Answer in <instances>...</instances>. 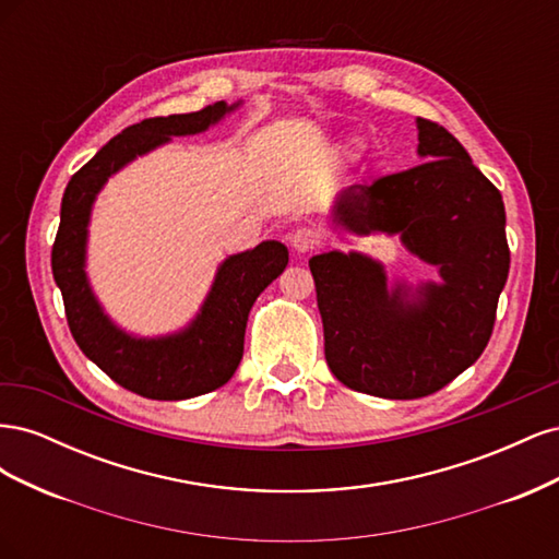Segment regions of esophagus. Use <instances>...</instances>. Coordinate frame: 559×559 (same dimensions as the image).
I'll return each mask as SVG.
<instances>
[{
	"mask_svg": "<svg viewBox=\"0 0 559 559\" xmlns=\"http://www.w3.org/2000/svg\"><path fill=\"white\" fill-rule=\"evenodd\" d=\"M319 233L314 230V228H296L292 235H289V242H292V247L298 251V253H308V251H312V249H317L319 247Z\"/></svg>",
	"mask_w": 559,
	"mask_h": 559,
	"instance_id": "esophagus-1",
	"label": "esophagus"
}]
</instances>
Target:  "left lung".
I'll list each match as a JSON object with an SVG mask.
<instances>
[{
    "label": "left lung",
    "mask_w": 559,
    "mask_h": 559,
    "mask_svg": "<svg viewBox=\"0 0 559 559\" xmlns=\"http://www.w3.org/2000/svg\"><path fill=\"white\" fill-rule=\"evenodd\" d=\"M417 128L429 160L349 186L335 222L357 235L401 233L443 284L408 300L403 286L389 294L382 265L357 251L310 259L331 373L380 399L429 396L464 373L489 343L511 267L497 186L443 126L417 118Z\"/></svg>",
    "instance_id": "8db88e82"
}]
</instances>
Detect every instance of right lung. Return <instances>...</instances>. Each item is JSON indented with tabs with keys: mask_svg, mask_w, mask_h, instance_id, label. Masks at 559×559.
Listing matches in <instances>:
<instances>
[{
	"mask_svg": "<svg viewBox=\"0 0 559 559\" xmlns=\"http://www.w3.org/2000/svg\"><path fill=\"white\" fill-rule=\"evenodd\" d=\"M233 107L214 103L193 114L144 118L116 134L70 179L62 195L60 226L50 251L67 324L76 345L128 392L156 401H181L226 384L245 349V329L253 300L289 263L284 245L270 240L235 253L218 267L212 292L193 324L167 337L142 341L116 329L91 292L86 235L91 207L103 183L126 163L179 134L207 130Z\"/></svg>",
	"mask_w": 559,
	"mask_h": 559,
	"instance_id": "obj_1",
	"label": "right lung"
}]
</instances>
